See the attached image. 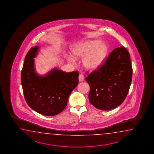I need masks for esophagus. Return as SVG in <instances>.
<instances>
[{"mask_svg":"<svg viewBox=\"0 0 154 154\" xmlns=\"http://www.w3.org/2000/svg\"><path fill=\"white\" fill-rule=\"evenodd\" d=\"M79 82H83L84 80V76L82 74H80L79 76Z\"/></svg>","mask_w":154,"mask_h":154,"instance_id":"34e87169","label":"esophagus"}]
</instances>
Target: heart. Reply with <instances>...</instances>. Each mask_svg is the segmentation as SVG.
Masks as SVG:
<instances>
[{
    "instance_id": "1",
    "label": "heart",
    "mask_w": 154,
    "mask_h": 154,
    "mask_svg": "<svg viewBox=\"0 0 154 154\" xmlns=\"http://www.w3.org/2000/svg\"><path fill=\"white\" fill-rule=\"evenodd\" d=\"M107 53V47L98 40H87L77 43L72 50L74 58H82V64L88 69H95L104 60ZM72 57H68L70 62H74Z\"/></svg>"
}]
</instances>
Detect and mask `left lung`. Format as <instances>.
I'll return each mask as SVG.
<instances>
[{
    "instance_id": "8db88e82",
    "label": "left lung",
    "mask_w": 154,
    "mask_h": 154,
    "mask_svg": "<svg viewBox=\"0 0 154 154\" xmlns=\"http://www.w3.org/2000/svg\"><path fill=\"white\" fill-rule=\"evenodd\" d=\"M133 74L130 55L124 47L112 51L103 65L85 79L88 99L96 108L108 111L121 105L130 88Z\"/></svg>"
}]
</instances>
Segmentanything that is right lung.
Masks as SVG:
<instances>
[{"label":"right lung","mask_w":154,"mask_h":154,"mask_svg":"<svg viewBox=\"0 0 154 154\" xmlns=\"http://www.w3.org/2000/svg\"><path fill=\"white\" fill-rule=\"evenodd\" d=\"M38 46L33 47L25 58L21 74L23 95L27 105L39 114L53 116L66 108L69 95L79 82V72L52 69L44 76L35 71L34 58Z\"/></svg>","instance_id":"add662e5"}]
</instances>
